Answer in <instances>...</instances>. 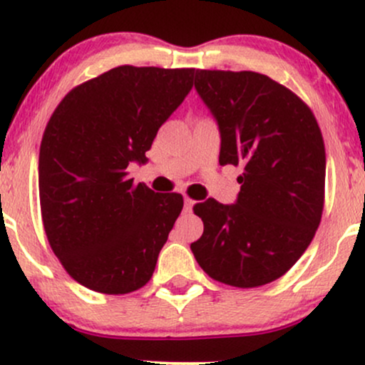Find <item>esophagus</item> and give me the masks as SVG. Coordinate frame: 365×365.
Wrapping results in <instances>:
<instances>
[{"mask_svg":"<svg viewBox=\"0 0 365 365\" xmlns=\"http://www.w3.org/2000/svg\"><path fill=\"white\" fill-rule=\"evenodd\" d=\"M192 207H194V200L185 197V204H183V209H185V212H190Z\"/></svg>","mask_w":365,"mask_h":365,"instance_id":"34e87169","label":"esophagus"}]
</instances>
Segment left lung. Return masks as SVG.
Instances as JSON below:
<instances>
[{
    "mask_svg": "<svg viewBox=\"0 0 365 365\" xmlns=\"http://www.w3.org/2000/svg\"><path fill=\"white\" fill-rule=\"evenodd\" d=\"M195 89L220 125V165H240L244 173L237 204H195L204 233L190 249L216 282L262 287L299 261L321 223V128L311 108L267 75L197 70Z\"/></svg>",
    "mask_w": 365,
    "mask_h": 365,
    "instance_id": "8db88e82",
    "label": "left lung"
}]
</instances>
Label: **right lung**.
<instances>
[{
    "instance_id": "1",
    "label": "right lung",
    "mask_w": 365,
    "mask_h": 365,
    "mask_svg": "<svg viewBox=\"0 0 365 365\" xmlns=\"http://www.w3.org/2000/svg\"><path fill=\"white\" fill-rule=\"evenodd\" d=\"M194 68L121 65L73 87L53 111L39 150L46 237L77 283L125 295L149 282L183 209L128 177L194 86Z\"/></svg>"
}]
</instances>
